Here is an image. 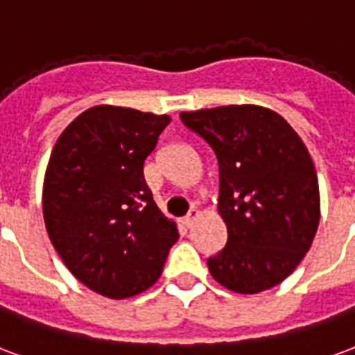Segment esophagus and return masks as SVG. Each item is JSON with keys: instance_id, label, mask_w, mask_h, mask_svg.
Wrapping results in <instances>:
<instances>
[{"instance_id": "esophagus-1", "label": "esophagus", "mask_w": 355, "mask_h": 355, "mask_svg": "<svg viewBox=\"0 0 355 355\" xmlns=\"http://www.w3.org/2000/svg\"><path fill=\"white\" fill-rule=\"evenodd\" d=\"M198 216H199V211L196 209V207H191L190 212H188V214L184 216V220H182V224H184L186 227H191V225H193V222L198 220Z\"/></svg>"}]
</instances>
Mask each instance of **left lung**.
<instances>
[{
  "label": "left lung",
  "instance_id": "8db88e82",
  "mask_svg": "<svg viewBox=\"0 0 355 355\" xmlns=\"http://www.w3.org/2000/svg\"><path fill=\"white\" fill-rule=\"evenodd\" d=\"M218 159V212L227 244L207 259L212 278L237 293H259L290 277L320 224L312 157L284 118L258 105L180 112Z\"/></svg>",
  "mask_w": 355,
  "mask_h": 355
}]
</instances>
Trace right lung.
<instances>
[{"label": "right lung", "instance_id": "right-lung-1", "mask_svg": "<svg viewBox=\"0 0 355 355\" xmlns=\"http://www.w3.org/2000/svg\"><path fill=\"white\" fill-rule=\"evenodd\" d=\"M167 114L97 105L52 148L43 186L44 225L75 278L105 297L148 290L178 241L144 180V159Z\"/></svg>", "mask_w": 355, "mask_h": 355}]
</instances>
